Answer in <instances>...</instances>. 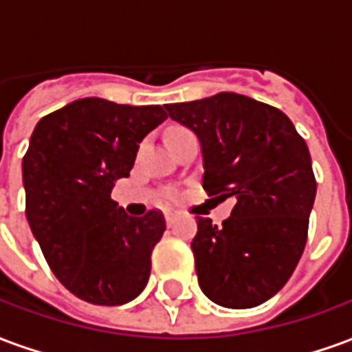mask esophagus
I'll return each instance as SVG.
<instances>
[{
  "instance_id": "1",
  "label": "esophagus",
  "mask_w": 352,
  "mask_h": 352,
  "mask_svg": "<svg viewBox=\"0 0 352 352\" xmlns=\"http://www.w3.org/2000/svg\"><path fill=\"white\" fill-rule=\"evenodd\" d=\"M164 219L168 222V226H173L177 219H179V213H177V211H171V209H166V211H164Z\"/></svg>"
}]
</instances>
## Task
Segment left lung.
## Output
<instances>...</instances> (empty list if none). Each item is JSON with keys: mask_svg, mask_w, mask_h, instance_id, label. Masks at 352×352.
<instances>
[{"mask_svg": "<svg viewBox=\"0 0 352 352\" xmlns=\"http://www.w3.org/2000/svg\"><path fill=\"white\" fill-rule=\"evenodd\" d=\"M166 111L198 138L207 194L236 204L222 226L198 219L199 288L222 307L260 305L285 287L305 247L317 194L309 148L283 111L241 94Z\"/></svg>", "mask_w": 352, "mask_h": 352, "instance_id": "8db88e82", "label": "left lung"}]
</instances>
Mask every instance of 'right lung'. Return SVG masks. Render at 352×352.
<instances>
[{"label": "right lung", "mask_w": 352, "mask_h": 352, "mask_svg": "<svg viewBox=\"0 0 352 352\" xmlns=\"http://www.w3.org/2000/svg\"><path fill=\"white\" fill-rule=\"evenodd\" d=\"M166 118L160 105L82 98L43 116L30 138L22 160L30 228L56 279L85 302L122 305L146 287L164 214L128 217L111 192Z\"/></svg>", "instance_id": "obj_1"}]
</instances>
